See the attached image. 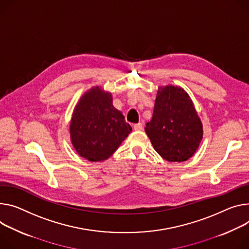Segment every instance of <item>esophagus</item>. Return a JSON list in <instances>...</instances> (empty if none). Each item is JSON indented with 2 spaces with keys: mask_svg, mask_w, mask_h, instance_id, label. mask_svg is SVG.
Instances as JSON below:
<instances>
[{
  "mask_svg": "<svg viewBox=\"0 0 249 249\" xmlns=\"http://www.w3.org/2000/svg\"><path fill=\"white\" fill-rule=\"evenodd\" d=\"M134 130H136V131H141V130H143V125H142L141 123L135 124V125H134Z\"/></svg>",
  "mask_w": 249,
  "mask_h": 249,
  "instance_id": "obj_1",
  "label": "esophagus"
}]
</instances>
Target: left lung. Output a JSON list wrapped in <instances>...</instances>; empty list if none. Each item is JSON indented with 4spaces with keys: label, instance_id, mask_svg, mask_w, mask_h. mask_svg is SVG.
<instances>
[{
    "label": "left lung",
    "instance_id": "8db88e82",
    "mask_svg": "<svg viewBox=\"0 0 249 249\" xmlns=\"http://www.w3.org/2000/svg\"><path fill=\"white\" fill-rule=\"evenodd\" d=\"M145 132L156 152L169 162H185L195 155L202 139V123L184 88L159 86Z\"/></svg>",
    "mask_w": 249,
    "mask_h": 249
}]
</instances>
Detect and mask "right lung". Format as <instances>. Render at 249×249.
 Here are the masks:
<instances>
[{"mask_svg":"<svg viewBox=\"0 0 249 249\" xmlns=\"http://www.w3.org/2000/svg\"><path fill=\"white\" fill-rule=\"evenodd\" d=\"M110 92L94 86L76 103L70 125L71 140L79 156L90 162L107 160L132 131Z\"/></svg>","mask_w":249,"mask_h":249,"instance_id":"add662e5","label":"right lung"}]
</instances>
